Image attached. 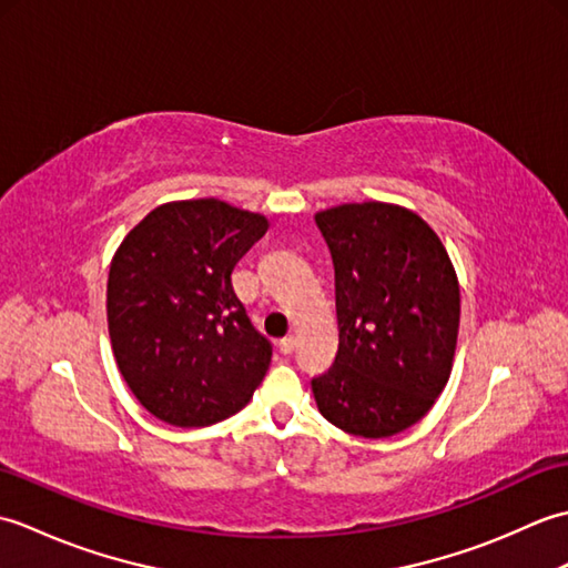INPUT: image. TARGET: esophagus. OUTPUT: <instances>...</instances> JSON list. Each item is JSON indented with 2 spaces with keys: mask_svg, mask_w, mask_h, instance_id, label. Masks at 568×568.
<instances>
[{
  "mask_svg": "<svg viewBox=\"0 0 568 568\" xmlns=\"http://www.w3.org/2000/svg\"><path fill=\"white\" fill-rule=\"evenodd\" d=\"M277 348H281V354H293L295 352V336L293 334H287V336H283L281 342H277Z\"/></svg>",
  "mask_w": 568,
  "mask_h": 568,
  "instance_id": "1",
  "label": "esophagus"
}]
</instances>
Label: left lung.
I'll use <instances>...</instances> for the list:
<instances>
[{"mask_svg": "<svg viewBox=\"0 0 568 568\" xmlns=\"http://www.w3.org/2000/svg\"><path fill=\"white\" fill-rule=\"evenodd\" d=\"M315 222L334 263L339 352L312 393L334 427L393 437L449 381L462 312L454 265L439 236L393 204H342Z\"/></svg>", "mask_w": 568, "mask_h": 568, "instance_id": "8db88e82", "label": "left lung"}]
</instances>
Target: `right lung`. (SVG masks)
Returning <instances> with one entry per match:
<instances>
[{"mask_svg":"<svg viewBox=\"0 0 568 568\" xmlns=\"http://www.w3.org/2000/svg\"><path fill=\"white\" fill-rule=\"evenodd\" d=\"M265 216L220 200L155 207L122 241L106 283L116 366L139 403L175 427H207L244 407L273 344L253 327L232 271Z\"/></svg>","mask_w":568,"mask_h":568,"instance_id":"1","label":"right lung"}]
</instances>
